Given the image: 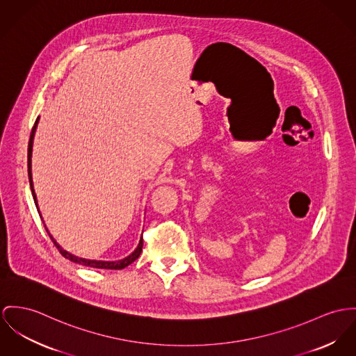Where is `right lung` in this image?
I'll return each instance as SVG.
<instances>
[{"label":"right lung","mask_w":356,"mask_h":356,"mask_svg":"<svg viewBox=\"0 0 356 356\" xmlns=\"http://www.w3.org/2000/svg\"><path fill=\"white\" fill-rule=\"evenodd\" d=\"M38 123H39V116L32 127V131H31V137H29V143H28V177H29V186H31V192H32V196H33V200H35V204H36V209L39 211V206H38V199H36V193L33 190V181H32V146H33V138H35V133H36V129H38ZM40 213V211H39ZM42 217V216H40ZM50 238L53 240L55 246L58 248V250L60 252V254L63 257H66L67 260L73 261V263H77V264H81V266H86V267H92V268H100V270H123L124 267L130 266L131 263H134L139 257L140 252H142V246H143V238L140 237L138 246L134 249L133 253H130L127 257L122 259V260H115V261H103V260H89V259H82L79 256H74L72 253H69L67 250H65L62 246L59 245L54 240V237L50 234L49 229L46 227Z\"/></svg>","instance_id":"1"}]
</instances>
